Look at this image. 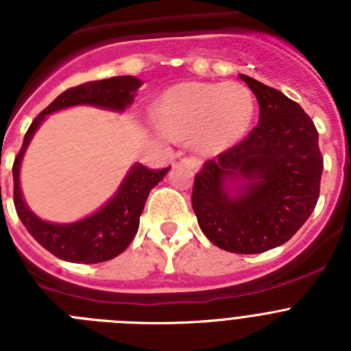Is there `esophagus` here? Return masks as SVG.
<instances>
[{
	"label": "esophagus",
	"instance_id": "esophagus-1",
	"mask_svg": "<svg viewBox=\"0 0 351 351\" xmlns=\"http://www.w3.org/2000/svg\"><path fill=\"white\" fill-rule=\"evenodd\" d=\"M182 161H184V163H188V165H190L191 169H195V170H198L200 167H202V161L197 160V158H184Z\"/></svg>",
	"mask_w": 351,
	"mask_h": 351
}]
</instances>
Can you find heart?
Here are the masks:
<instances>
[{
  "mask_svg": "<svg viewBox=\"0 0 351 351\" xmlns=\"http://www.w3.org/2000/svg\"><path fill=\"white\" fill-rule=\"evenodd\" d=\"M255 101L235 82H181L167 89L154 105L160 128L173 137H190L202 154H219L247 133Z\"/></svg>",
  "mask_w": 351,
  "mask_h": 351,
  "instance_id": "heart-1",
  "label": "heart"
}]
</instances>
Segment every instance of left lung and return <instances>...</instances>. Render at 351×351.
<instances>
[{
  "instance_id": "obj_1",
  "label": "left lung",
  "mask_w": 351,
  "mask_h": 351,
  "mask_svg": "<svg viewBox=\"0 0 351 351\" xmlns=\"http://www.w3.org/2000/svg\"><path fill=\"white\" fill-rule=\"evenodd\" d=\"M258 125L195 176L198 225L218 247L241 255L285 244L311 216L324 170L318 132L302 107L251 77Z\"/></svg>"
}]
</instances>
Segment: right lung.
Listing matches in <instances>:
<instances>
[{
	"label": "right lung",
	"instance_id": "right-lung-1",
	"mask_svg": "<svg viewBox=\"0 0 351 351\" xmlns=\"http://www.w3.org/2000/svg\"><path fill=\"white\" fill-rule=\"evenodd\" d=\"M142 86V80L132 75L112 77V79L93 80L80 84L77 88L61 93L45 110L35 117L29 130L24 135L23 147L14 161V204L19 219L26 226L36 243L42 244L52 255L73 263H100L121 255L133 241L138 230V219L144 210L149 191L165 178L169 169L151 170L135 163L128 170L126 178L105 206L93 213L91 216L73 223H51L38 218L24 202L21 191V163L24 153L36 130L42 126L49 114L58 110L93 105V107L123 112L133 104L135 93Z\"/></svg>",
	"mask_w": 351,
	"mask_h": 351
}]
</instances>
